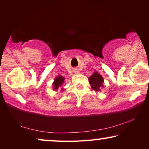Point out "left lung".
<instances>
[{
    "label": "left lung",
    "instance_id": "left-lung-1",
    "mask_svg": "<svg viewBox=\"0 0 149 149\" xmlns=\"http://www.w3.org/2000/svg\"><path fill=\"white\" fill-rule=\"evenodd\" d=\"M88 79L89 84L93 90L99 91L102 87H104V79L97 72H95L92 75H91Z\"/></svg>",
    "mask_w": 149,
    "mask_h": 149
}]
</instances>
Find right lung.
Wrapping results in <instances>:
<instances>
[{"mask_svg": "<svg viewBox=\"0 0 149 149\" xmlns=\"http://www.w3.org/2000/svg\"><path fill=\"white\" fill-rule=\"evenodd\" d=\"M64 77H63L62 75H59L55 78L54 83H53V87L54 90H57L59 87L62 86V85L64 82Z\"/></svg>", "mask_w": 149, "mask_h": 149, "instance_id": "1", "label": "right lung"}]
</instances>
